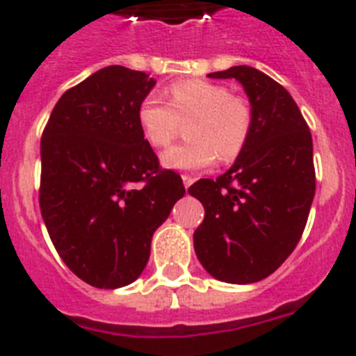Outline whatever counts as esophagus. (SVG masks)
<instances>
[{"instance_id": "34e87169", "label": "esophagus", "mask_w": 356, "mask_h": 356, "mask_svg": "<svg viewBox=\"0 0 356 356\" xmlns=\"http://www.w3.org/2000/svg\"><path fill=\"white\" fill-rule=\"evenodd\" d=\"M181 180H184L185 188H188V187H191V185H193L194 178H193V176H188V175H181Z\"/></svg>"}]
</instances>
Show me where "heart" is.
<instances>
[{
	"mask_svg": "<svg viewBox=\"0 0 356 356\" xmlns=\"http://www.w3.org/2000/svg\"><path fill=\"white\" fill-rule=\"evenodd\" d=\"M137 122L144 139L156 149H165L188 122L187 143L171 147L162 163L171 169L201 171L216 159L234 162L248 146L254 124V110L242 94L209 80L191 78L169 87V103L147 94L137 106Z\"/></svg>",
	"mask_w": 356,
	"mask_h": 356,
	"instance_id": "b5f03b06",
	"label": "heart"
}]
</instances>
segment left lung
<instances>
[{"label":"left lung","instance_id":"1","mask_svg":"<svg viewBox=\"0 0 356 356\" xmlns=\"http://www.w3.org/2000/svg\"><path fill=\"white\" fill-rule=\"evenodd\" d=\"M209 76L241 81L254 124L225 175L188 187L205 207L194 250L213 278L254 284L287 260L307 226L316 194L312 134L291 94L259 69L235 65Z\"/></svg>","mask_w":356,"mask_h":356}]
</instances>
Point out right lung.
Returning a JSON list of instances; mask_svg holds the SVG:
<instances>
[{
    "instance_id": "obj_1",
    "label": "right lung",
    "mask_w": 356,
    "mask_h": 356,
    "mask_svg": "<svg viewBox=\"0 0 356 356\" xmlns=\"http://www.w3.org/2000/svg\"><path fill=\"white\" fill-rule=\"evenodd\" d=\"M153 85L143 71L99 69L62 94L42 131L40 213L65 266L92 287L139 278L151 237L185 194L137 122Z\"/></svg>"
}]
</instances>
